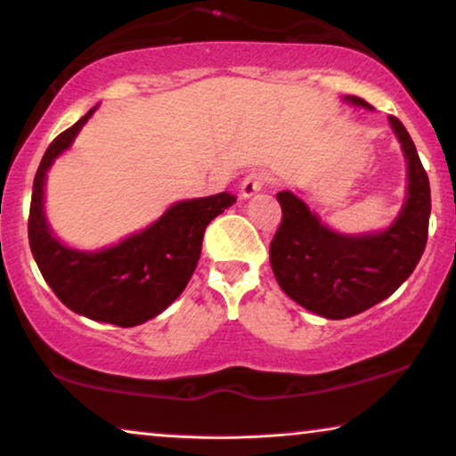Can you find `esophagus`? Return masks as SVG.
<instances>
[{"instance_id": "34e87169", "label": "esophagus", "mask_w": 456, "mask_h": 456, "mask_svg": "<svg viewBox=\"0 0 456 456\" xmlns=\"http://www.w3.org/2000/svg\"><path fill=\"white\" fill-rule=\"evenodd\" d=\"M265 183H267V176H264V174H257V172L248 174V176L240 183V197L242 199L253 197L255 192H259L261 189H264Z\"/></svg>"}]
</instances>
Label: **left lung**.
Returning a JSON list of instances; mask_svg holds the SVG:
<instances>
[{
    "label": "left lung",
    "instance_id": "8db88e82",
    "mask_svg": "<svg viewBox=\"0 0 456 456\" xmlns=\"http://www.w3.org/2000/svg\"><path fill=\"white\" fill-rule=\"evenodd\" d=\"M346 102L373 110L359 97ZM388 120L407 158L409 184L401 214L382 232H334L290 191L276 195L282 222L270 245L273 276L292 301L328 320H346L388 298L426 248L432 211L428 174L403 122Z\"/></svg>",
    "mask_w": 456,
    "mask_h": 456
}]
</instances>
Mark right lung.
<instances>
[{
  "label": "right lung",
  "mask_w": 456,
  "mask_h": 456,
  "mask_svg": "<svg viewBox=\"0 0 456 456\" xmlns=\"http://www.w3.org/2000/svg\"><path fill=\"white\" fill-rule=\"evenodd\" d=\"M95 108L55 136L35 174L28 242L55 297L74 314L120 328L159 315L186 289L195 272L208 224L236 201L230 192L174 203L158 222L102 251H77L55 239L43 211L45 174Z\"/></svg>",
  "instance_id": "add662e5"
}]
</instances>
